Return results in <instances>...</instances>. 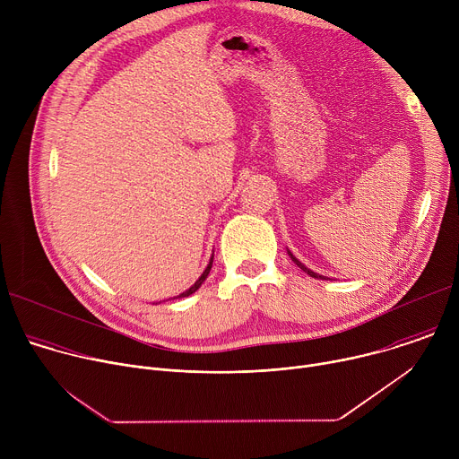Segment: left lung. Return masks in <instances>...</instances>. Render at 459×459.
Returning a JSON list of instances; mask_svg holds the SVG:
<instances>
[{"instance_id": "8db88e82", "label": "left lung", "mask_w": 459, "mask_h": 459, "mask_svg": "<svg viewBox=\"0 0 459 459\" xmlns=\"http://www.w3.org/2000/svg\"><path fill=\"white\" fill-rule=\"evenodd\" d=\"M287 252H289V250H287ZM289 255H290V259L294 261V264H296V265H298V267H299L303 273H307L310 278H316V280H329V278H326V276H321V274H317V273H312L310 269H307V267L301 264V261H299V259H298L294 254H290V252H289Z\"/></svg>"}]
</instances>
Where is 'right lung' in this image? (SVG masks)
I'll return each mask as SVG.
<instances>
[{"instance_id":"add662e5","label":"right lung","mask_w":459,"mask_h":459,"mask_svg":"<svg viewBox=\"0 0 459 459\" xmlns=\"http://www.w3.org/2000/svg\"><path fill=\"white\" fill-rule=\"evenodd\" d=\"M211 269H212V257H211V261H209V265H207V269L204 271V274L198 278V280H195V283L188 289V290H185V292H181L178 298H186V296H190V294H194L195 290H198L200 287H202V283L207 280V276H209V273H211Z\"/></svg>"}]
</instances>
